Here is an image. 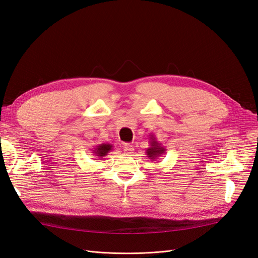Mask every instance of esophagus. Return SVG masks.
I'll return each instance as SVG.
<instances>
[{"label":"esophagus","instance_id":"34e87169","mask_svg":"<svg viewBox=\"0 0 258 258\" xmlns=\"http://www.w3.org/2000/svg\"><path fill=\"white\" fill-rule=\"evenodd\" d=\"M135 148H134V145H131L129 143H126L123 145V153L126 155H131L132 153H134Z\"/></svg>","mask_w":258,"mask_h":258}]
</instances>
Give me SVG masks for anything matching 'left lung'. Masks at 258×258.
I'll return each mask as SVG.
<instances>
[{
	"instance_id": "obj_1",
	"label": "left lung",
	"mask_w": 258,
	"mask_h": 258,
	"mask_svg": "<svg viewBox=\"0 0 258 258\" xmlns=\"http://www.w3.org/2000/svg\"><path fill=\"white\" fill-rule=\"evenodd\" d=\"M148 143H150V147L146 148V155L150 159L155 160L166 154V147L162 146V144L157 141V139H156L154 135H150V141H148Z\"/></svg>"
}]
</instances>
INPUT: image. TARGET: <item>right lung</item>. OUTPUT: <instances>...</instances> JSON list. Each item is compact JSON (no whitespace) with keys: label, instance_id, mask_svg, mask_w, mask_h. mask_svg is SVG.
Listing matches in <instances>:
<instances>
[{"label":"right lung","instance_id":"obj_1","mask_svg":"<svg viewBox=\"0 0 258 258\" xmlns=\"http://www.w3.org/2000/svg\"><path fill=\"white\" fill-rule=\"evenodd\" d=\"M112 148H113V145L110 143H101V144H98L96 147H93V150L91 151L96 157L102 158L107 155L108 152L112 151Z\"/></svg>","mask_w":258,"mask_h":258}]
</instances>
